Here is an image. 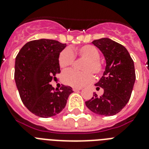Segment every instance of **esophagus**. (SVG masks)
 <instances>
[{
  "label": "esophagus",
  "instance_id": "1",
  "mask_svg": "<svg viewBox=\"0 0 149 149\" xmlns=\"http://www.w3.org/2000/svg\"><path fill=\"white\" fill-rule=\"evenodd\" d=\"M81 88H77V87H73V88H72V90L74 92L79 91V90H81Z\"/></svg>",
  "mask_w": 149,
  "mask_h": 149
}]
</instances>
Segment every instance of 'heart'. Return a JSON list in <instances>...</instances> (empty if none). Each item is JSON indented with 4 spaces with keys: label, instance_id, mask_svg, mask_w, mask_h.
Returning a JSON list of instances; mask_svg holds the SVG:
<instances>
[{
    "label": "heart",
    "instance_id": "heart-1",
    "mask_svg": "<svg viewBox=\"0 0 149 149\" xmlns=\"http://www.w3.org/2000/svg\"><path fill=\"white\" fill-rule=\"evenodd\" d=\"M79 57L86 60L81 66L83 71L75 70H68L63 71L61 75L62 81L70 86L81 87L93 81V74L99 75L103 71V63L100 60V51L96 47L86 45L78 48L74 50ZM75 56L70 48L63 49L59 54L58 62L63 69L73 65Z\"/></svg>",
    "mask_w": 149,
    "mask_h": 149
}]
</instances>
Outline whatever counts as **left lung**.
Instances as JSON below:
<instances>
[{"label":"left lung","instance_id":"1","mask_svg":"<svg viewBox=\"0 0 149 149\" xmlns=\"http://www.w3.org/2000/svg\"><path fill=\"white\" fill-rule=\"evenodd\" d=\"M100 49L106 60L102 78L95 86L101 87L104 93L86 101L89 110L97 115L114 116L126 106L131 96L136 79L134 60L127 49L119 43L104 38L92 42Z\"/></svg>","mask_w":149,"mask_h":149}]
</instances>
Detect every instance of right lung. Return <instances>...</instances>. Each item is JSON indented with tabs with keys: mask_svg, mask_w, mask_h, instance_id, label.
Listing matches in <instances>:
<instances>
[{
	"mask_svg": "<svg viewBox=\"0 0 149 149\" xmlns=\"http://www.w3.org/2000/svg\"><path fill=\"white\" fill-rule=\"evenodd\" d=\"M66 44L39 39L27 42L15 58V81L28 110L41 118L56 116L65 108L72 88L55 89L49 82L60 73L58 57Z\"/></svg>",
	"mask_w": 149,
	"mask_h": 149,
	"instance_id": "obj_1",
	"label": "right lung"
}]
</instances>
